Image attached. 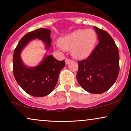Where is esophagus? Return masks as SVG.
<instances>
[{
	"mask_svg": "<svg viewBox=\"0 0 131 131\" xmlns=\"http://www.w3.org/2000/svg\"><path fill=\"white\" fill-rule=\"evenodd\" d=\"M71 61V60L70 59H69V58H66V59H65V63H66V64H68L69 63H70Z\"/></svg>",
	"mask_w": 131,
	"mask_h": 131,
	"instance_id": "esophagus-1",
	"label": "esophagus"
}]
</instances>
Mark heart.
<instances>
[{
    "label": "heart",
    "mask_w": 131,
    "mask_h": 131,
    "mask_svg": "<svg viewBox=\"0 0 131 131\" xmlns=\"http://www.w3.org/2000/svg\"><path fill=\"white\" fill-rule=\"evenodd\" d=\"M97 39V34L93 29H77L61 37L57 46L61 50L70 49L75 58H84L94 50Z\"/></svg>",
    "instance_id": "heart-1"
}]
</instances>
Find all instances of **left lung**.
Segmentation results:
<instances>
[{
	"label": "left lung",
	"instance_id": "8db88e82",
	"mask_svg": "<svg viewBox=\"0 0 131 131\" xmlns=\"http://www.w3.org/2000/svg\"><path fill=\"white\" fill-rule=\"evenodd\" d=\"M94 28L99 42L86 59L78 61L76 78L84 89L99 94L108 91L116 81L119 72V55L108 33L97 27Z\"/></svg>",
	"mask_w": 131,
	"mask_h": 131
}]
</instances>
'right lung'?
<instances>
[{"instance_id": "add662e5", "label": "right lung", "mask_w": 131, "mask_h": 131, "mask_svg": "<svg viewBox=\"0 0 131 131\" xmlns=\"http://www.w3.org/2000/svg\"><path fill=\"white\" fill-rule=\"evenodd\" d=\"M50 32V30L45 28L28 32L19 40L13 53V73L16 82L26 93L34 97H44L53 91L65 61H58L52 55H49L39 65L30 68L24 65L21 60V51L29 41L36 38L44 42L47 49H49L52 42Z\"/></svg>"}]
</instances>
